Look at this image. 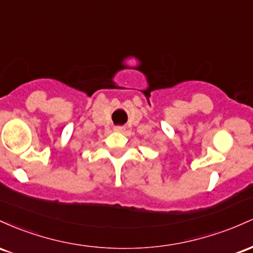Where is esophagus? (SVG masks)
I'll return each instance as SVG.
<instances>
[{
  "label": "esophagus",
  "instance_id": "1",
  "mask_svg": "<svg viewBox=\"0 0 253 253\" xmlns=\"http://www.w3.org/2000/svg\"><path fill=\"white\" fill-rule=\"evenodd\" d=\"M115 131H117V132L124 131V127H122V126H115Z\"/></svg>",
  "mask_w": 253,
  "mask_h": 253
}]
</instances>
